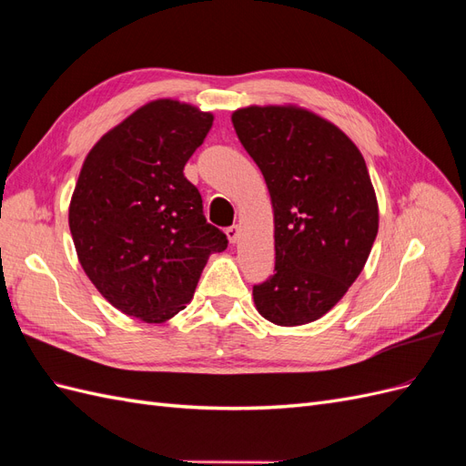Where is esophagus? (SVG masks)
Instances as JSON below:
<instances>
[{"label":"esophagus","instance_id":"34e87169","mask_svg":"<svg viewBox=\"0 0 466 466\" xmlns=\"http://www.w3.org/2000/svg\"><path fill=\"white\" fill-rule=\"evenodd\" d=\"M238 225H231V228H228L225 229V233H228V238H229V243H237L238 241Z\"/></svg>","mask_w":466,"mask_h":466}]
</instances>
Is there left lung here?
I'll return each instance as SVG.
<instances>
[{
	"mask_svg": "<svg viewBox=\"0 0 466 466\" xmlns=\"http://www.w3.org/2000/svg\"><path fill=\"white\" fill-rule=\"evenodd\" d=\"M231 120L274 208L276 274L252 288L255 305L279 327L313 322L344 298L377 237L368 167L340 128L305 108L248 106Z\"/></svg>",
	"mask_w": 466,
	"mask_h": 466,
	"instance_id": "8db88e82",
	"label": "left lung"
}]
</instances>
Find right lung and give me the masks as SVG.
Instances as JSON below:
<instances>
[{
    "mask_svg": "<svg viewBox=\"0 0 466 466\" xmlns=\"http://www.w3.org/2000/svg\"><path fill=\"white\" fill-rule=\"evenodd\" d=\"M214 116L159 98L105 134L81 167L69 231L83 270L124 315L165 322L192 299L228 237L204 218L185 165Z\"/></svg>",
    "mask_w": 466,
    "mask_h": 466,
    "instance_id": "right-lung-1",
    "label": "right lung"
}]
</instances>
